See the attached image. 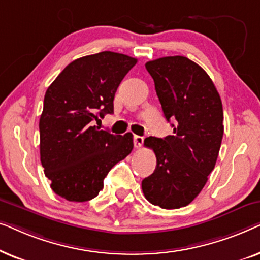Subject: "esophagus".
I'll list each match as a JSON object with an SVG mask.
<instances>
[{
	"instance_id": "1",
	"label": "esophagus",
	"mask_w": 260,
	"mask_h": 260,
	"mask_svg": "<svg viewBox=\"0 0 260 260\" xmlns=\"http://www.w3.org/2000/svg\"><path fill=\"white\" fill-rule=\"evenodd\" d=\"M143 137L141 136H134V145L135 148H141L143 145Z\"/></svg>"
}]
</instances>
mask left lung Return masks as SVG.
Instances as JSON below:
<instances>
[{"label":"left lung","instance_id":"8db88e82","mask_svg":"<svg viewBox=\"0 0 260 260\" xmlns=\"http://www.w3.org/2000/svg\"><path fill=\"white\" fill-rule=\"evenodd\" d=\"M174 135L147 137L156 155L155 172L142 181L147 200L165 209L189 205L214 169L223 135L222 103L205 70L186 56L145 63Z\"/></svg>","mask_w":260,"mask_h":260}]
</instances>
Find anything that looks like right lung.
Listing matches in <instances>:
<instances>
[{
    "instance_id": "right-lung-1",
    "label": "right lung",
    "mask_w": 260,
    "mask_h": 260,
    "mask_svg": "<svg viewBox=\"0 0 260 260\" xmlns=\"http://www.w3.org/2000/svg\"><path fill=\"white\" fill-rule=\"evenodd\" d=\"M136 62L109 51L83 56L46 91L39 122L40 159L59 197L76 202L95 198L112 167L133 150V134L112 135L94 122L113 112L117 88Z\"/></svg>"
}]
</instances>
